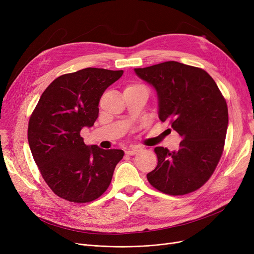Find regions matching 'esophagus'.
Returning <instances> with one entry per match:
<instances>
[{"label":"esophagus","mask_w":254,"mask_h":254,"mask_svg":"<svg viewBox=\"0 0 254 254\" xmlns=\"http://www.w3.org/2000/svg\"><path fill=\"white\" fill-rule=\"evenodd\" d=\"M140 150H141V148L138 147V146H130V147L126 151V153L128 155H134V154L138 153Z\"/></svg>","instance_id":"1"}]
</instances>
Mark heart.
I'll return each mask as SVG.
<instances>
[{"label": "heart", "mask_w": 254, "mask_h": 254, "mask_svg": "<svg viewBox=\"0 0 254 254\" xmlns=\"http://www.w3.org/2000/svg\"><path fill=\"white\" fill-rule=\"evenodd\" d=\"M132 86H137V85H132Z\"/></svg>", "instance_id": "obj_1"}]
</instances>
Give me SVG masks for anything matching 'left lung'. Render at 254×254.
Listing matches in <instances>:
<instances>
[{
	"instance_id": "8db88e82",
	"label": "left lung",
	"mask_w": 254,
	"mask_h": 254,
	"mask_svg": "<svg viewBox=\"0 0 254 254\" xmlns=\"http://www.w3.org/2000/svg\"><path fill=\"white\" fill-rule=\"evenodd\" d=\"M135 72L155 88L159 119L182 138L177 151L154 148L157 166L147 174L149 183L171 195L198 190L222 155L229 125L225 99L213 78L196 66L171 61Z\"/></svg>"
}]
</instances>
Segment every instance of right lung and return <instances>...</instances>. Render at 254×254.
Returning a JSON list of instances; mask_svg holds the SVG:
<instances>
[{"mask_svg":"<svg viewBox=\"0 0 254 254\" xmlns=\"http://www.w3.org/2000/svg\"><path fill=\"white\" fill-rule=\"evenodd\" d=\"M124 71L86 68L48 85L33 111L28 140L34 161L50 190L73 203H88L109 188L125 152L86 146L80 130L92 127L106 88Z\"/></svg>","mask_w":254,"mask_h":254,"instance_id":"1","label":"right lung"}]
</instances>
